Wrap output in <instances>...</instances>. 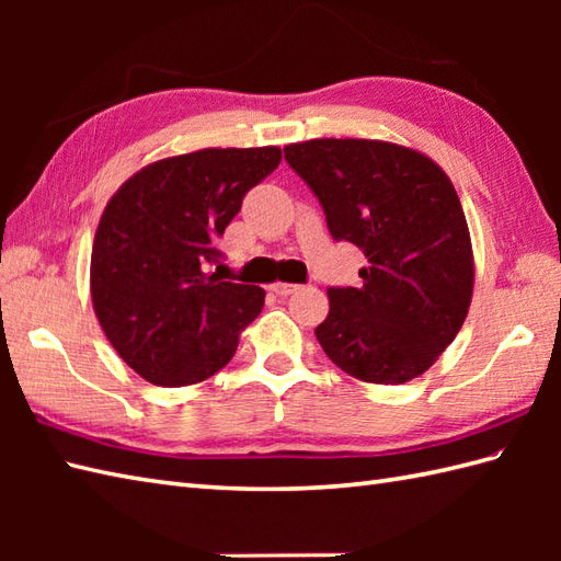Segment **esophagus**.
Listing matches in <instances>:
<instances>
[{
    "label": "esophagus",
    "mask_w": 561,
    "mask_h": 561,
    "mask_svg": "<svg viewBox=\"0 0 561 561\" xmlns=\"http://www.w3.org/2000/svg\"><path fill=\"white\" fill-rule=\"evenodd\" d=\"M274 294H277V296H289V294H294L296 289H299V287H296V284H287V282H277V284H272V287H270Z\"/></svg>",
    "instance_id": "34e87169"
}]
</instances>
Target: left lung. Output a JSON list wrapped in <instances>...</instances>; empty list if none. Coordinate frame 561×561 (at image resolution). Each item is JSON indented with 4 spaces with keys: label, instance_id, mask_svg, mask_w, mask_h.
I'll return each mask as SVG.
<instances>
[{
    "label": "left lung",
    "instance_id": "left-lung-1",
    "mask_svg": "<svg viewBox=\"0 0 561 561\" xmlns=\"http://www.w3.org/2000/svg\"><path fill=\"white\" fill-rule=\"evenodd\" d=\"M284 159L323 205L332 238L368 260L362 287L328 289L320 347L364 383L422 376L472 301V243L450 178L426 153L380 139H308Z\"/></svg>",
    "mask_w": 561,
    "mask_h": 561
}]
</instances>
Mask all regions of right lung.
Returning a JSON list of instances; mask_svg holds the SVG:
<instances>
[{
	"instance_id": "right-lung-1",
	"label": "right lung",
	"mask_w": 561,
	"mask_h": 561,
	"mask_svg": "<svg viewBox=\"0 0 561 561\" xmlns=\"http://www.w3.org/2000/svg\"><path fill=\"white\" fill-rule=\"evenodd\" d=\"M279 147L199 149L153 161L105 205L91 250V301L121 359L153 386L181 388L231 362L265 289L207 274L250 187Z\"/></svg>"
}]
</instances>
